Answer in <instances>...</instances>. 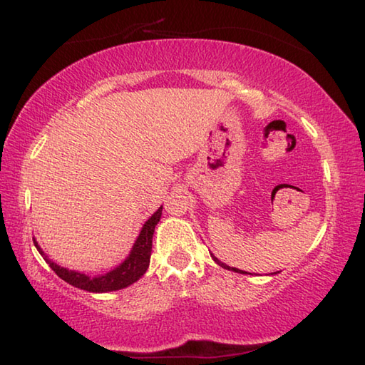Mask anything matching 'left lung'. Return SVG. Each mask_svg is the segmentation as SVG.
<instances>
[{"label":"left lung","mask_w":365,"mask_h":365,"mask_svg":"<svg viewBox=\"0 0 365 365\" xmlns=\"http://www.w3.org/2000/svg\"><path fill=\"white\" fill-rule=\"evenodd\" d=\"M211 256H212V255H211ZM212 259H214L215 262H217V264L220 265V267H224V269H227V270H233V272H242V274H243V270H238V269H235V267H230V265H227V264H224V262H220L217 257H214V256H212Z\"/></svg>","instance_id":"1"}]
</instances>
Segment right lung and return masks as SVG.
Instances as JSON below:
<instances>
[{
    "label": "right lung",
    "instance_id": "obj_1",
    "mask_svg": "<svg viewBox=\"0 0 365 365\" xmlns=\"http://www.w3.org/2000/svg\"><path fill=\"white\" fill-rule=\"evenodd\" d=\"M160 214H163V206H160L158 211L145 222V225H143V228H141L137 242H135L130 255H128L125 261H123L120 265H117L114 270H110L104 275L88 277L85 274H80V272L61 267V265L54 264L53 261H49V259L45 256V252L41 251L38 243H36V240H34V245H35V248L38 250L40 255L43 256V259H45V261L49 264V267L56 272L58 277H61L64 282L69 283V285L80 288V289H85V292H91V293L115 292V289H122L128 285H132V283H135L137 280H140L141 275H143L148 270V267H150L154 227L158 225Z\"/></svg>",
    "mask_w": 365,
    "mask_h": 365
}]
</instances>
